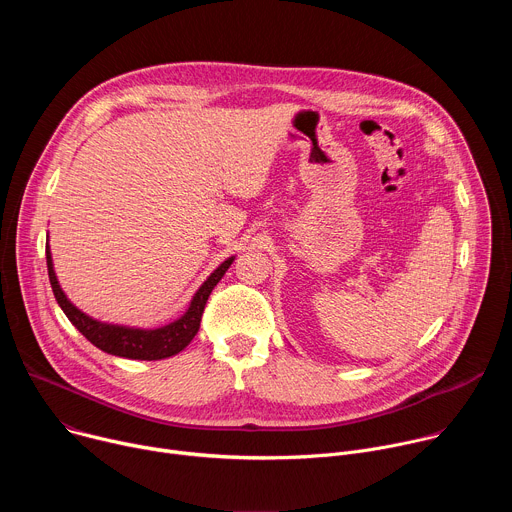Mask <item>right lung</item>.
Returning a JSON list of instances; mask_svg holds the SVG:
<instances>
[{
    "label": "right lung",
    "instance_id": "add662e5",
    "mask_svg": "<svg viewBox=\"0 0 512 512\" xmlns=\"http://www.w3.org/2000/svg\"><path fill=\"white\" fill-rule=\"evenodd\" d=\"M233 261H235V257L225 259L206 277V281L196 289V294L192 296L188 310L178 320H174L166 326H160V328H135V326H121V324H109V322L95 320L72 304L58 283V277L54 273L50 245H46V265H48L50 285L54 291V298H56L58 306L62 308V312L66 314V318L99 350L113 354V356L131 358V360H162V358L174 356L180 350H184L200 328V318H202L210 291L214 289V285L218 281L223 279V275L227 273V269L231 267Z\"/></svg>",
    "mask_w": 512,
    "mask_h": 512
}]
</instances>
